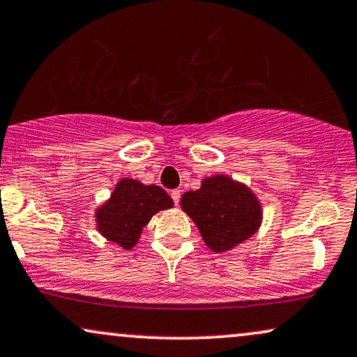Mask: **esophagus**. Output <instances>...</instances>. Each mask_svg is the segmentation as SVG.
Here are the masks:
<instances>
[{
    "label": "esophagus",
    "instance_id": "obj_1",
    "mask_svg": "<svg viewBox=\"0 0 357 357\" xmlns=\"http://www.w3.org/2000/svg\"><path fill=\"white\" fill-rule=\"evenodd\" d=\"M171 197H173L174 204L178 206L179 199H181V191H179V189H173V191H171Z\"/></svg>",
    "mask_w": 357,
    "mask_h": 357
}]
</instances>
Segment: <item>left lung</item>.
Here are the masks:
<instances>
[{
	"instance_id": "left-lung-1",
	"label": "left lung",
	"mask_w": 357,
	"mask_h": 357,
	"mask_svg": "<svg viewBox=\"0 0 357 357\" xmlns=\"http://www.w3.org/2000/svg\"><path fill=\"white\" fill-rule=\"evenodd\" d=\"M181 207L215 254L236 249L259 231L264 211L255 192L227 174L207 176L181 197Z\"/></svg>"
}]
</instances>
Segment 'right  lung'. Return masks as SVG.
I'll use <instances>...</instances> for the list:
<instances>
[{"label": "right lung", "mask_w": 357, "mask_h": 357, "mask_svg": "<svg viewBox=\"0 0 357 357\" xmlns=\"http://www.w3.org/2000/svg\"><path fill=\"white\" fill-rule=\"evenodd\" d=\"M173 206V199L163 188L121 178L110 197L96 209L97 231L108 242L130 250L138 243L143 227L153 215Z\"/></svg>", "instance_id": "add662e5"}]
</instances>
